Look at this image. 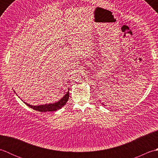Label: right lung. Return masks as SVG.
Returning a JSON list of instances; mask_svg holds the SVG:
<instances>
[{"mask_svg":"<svg viewBox=\"0 0 158 158\" xmlns=\"http://www.w3.org/2000/svg\"><path fill=\"white\" fill-rule=\"evenodd\" d=\"M68 91L64 96L62 98L60 99L58 102H55L53 104H49V105H39V106H32L28 105L26 102H24L26 105L31 107V109L35 110H37L39 112H48V111H56V110L60 109L62 106L66 105L69 98V92Z\"/></svg>","mask_w":158,"mask_h":158,"instance_id":"obj_1","label":"right lung"}]
</instances>
